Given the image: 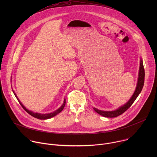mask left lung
<instances>
[{"label":"left lung","instance_id":"1","mask_svg":"<svg viewBox=\"0 0 157 157\" xmlns=\"http://www.w3.org/2000/svg\"><path fill=\"white\" fill-rule=\"evenodd\" d=\"M144 80H145V70L144 68L143 64V61L142 58H140V68H139V78H138V81L137 87L136 89V91L133 94L132 98L129 99L128 102H127L124 105L120 107L116 110L113 111H104L99 110L96 108H93L94 110L96 112L99 114L105 117H117L122 114H123L125 111H126L135 101V100L137 99L139 94L142 90V88L144 84Z\"/></svg>","mask_w":157,"mask_h":157}]
</instances>
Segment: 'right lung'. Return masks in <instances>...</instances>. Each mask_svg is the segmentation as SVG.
<instances>
[{"instance_id": "obj_1", "label": "right lung", "mask_w": 157, "mask_h": 157, "mask_svg": "<svg viewBox=\"0 0 157 157\" xmlns=\"http://www.w3.org/2000/svg\"><path fill=\"white\" fill-rule=\"evenodd\" d=\"M12 91H13V89H12ZM13 93L14 95L15 96L16 98L17 99L18 101L19 102L20 104L21 105V107H23V109L27 112V113H29L30 115H31L32 116H33V117H35V118H36V119H41V120L48 119H50V118H52V117L55 116L56 115H57L58 114H59V113H61V112L63 110V108H64V106H65V104H66V101H65V99H64L63 105H62L58 109H57L56 110L54 111L53 113H48V114H40V113H33V112H32V111H31V110H28L27 109H26V107L20 102V100L18 99V97L17 96L16 94L15 93V92H14L13 91Z\"/></svg>"}]
</instances>
